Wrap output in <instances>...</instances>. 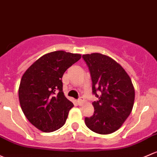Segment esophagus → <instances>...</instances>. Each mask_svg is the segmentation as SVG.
<instances>
[{"mask_svg":"<svg viewBox=\"0 0 157 157\" xmlns=\"http://www.w3.org/2000/svg\"><path fill=\"white\" fill-rule=\"evenodd\" d=\"M84 100H83V97H80V98H78V100H77V102H78V105H83Z\"/></svg>","mask_w":157,"mask_h":157,"instance_id":"1","label":"esophagus"}]
</instances>
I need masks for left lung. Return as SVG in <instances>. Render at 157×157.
I'll return each instance as SVG.
<instances>
[{
    "label": "left lung",
    "instance_id": "1",
    "mask_svg": "<svg viewBox=\"0 0 157 157\" xmlns=\"http://www.w3.org/2000/svg\"><path fill=\"white\" fill-rule=\"evenodd\" d=\"M83 59L91 75L92 93L98 98L92 102L95 111L92 117L85 118L86 125L101 135L114 132L132 110L135 89L131 78L120 64L108 56L86 54Z\"/></svg>",
    "mask_w": 157,
    "mask_h": 157
}]
</instances>
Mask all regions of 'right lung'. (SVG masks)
Here are the masks:
<instances>
[{"label": "right lung", "mask_w": 157, "mask_h": 157, "mask_svg": "<svg viewBox=\"0 0 157 157\" xmlns=\"http://www.w3.org/2000/svg\"><path fill=\"white\" fill-rule=\"evenodd\" d=\"M80 54L59 50L45 54L27 69L19 88V98L25 116L44 132H51L65 123L74 107L62 91V76L80 60Z\"/></svg>", "instance_id": "add662e5"}]
</instances>
